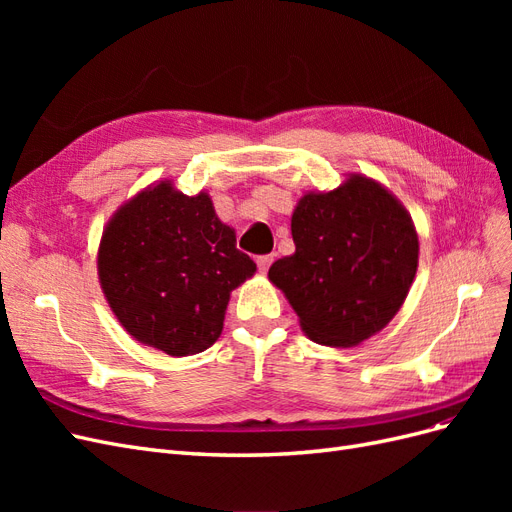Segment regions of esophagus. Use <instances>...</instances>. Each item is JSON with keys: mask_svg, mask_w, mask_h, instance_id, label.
Listing matches in <instances>:
<instances>
[{"mask_svg": "<svg viewBox=\"0 0 512 512\" xmlns=\"http://www.w3.org/2000/svg\"><path fill=\"white\" fill-rule=\"evenodd\" d=\"M271 262H273V254H265V256H258V258H256V265H258V269H260L262 273L269 271Z\"/></svg>", "mask_w": 512, "mask_h": 512, "instance_id": "34e87169", "label": "esophagus"}]
</instances>
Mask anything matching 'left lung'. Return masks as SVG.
Masks as SVG:
<instances>
[{
	"label": "left lung",
	"mask_w": 512,
	"mask_h": 512,
	"mask_svg": "<svg viewBox=\"0 0 512 512\" xmlns=\"http://www.w3.org/2000/svg\"><path fill=\"white\" fill-rule=\"evenodd\" d=\"M292 256L269 280L309 339L350 348L384 329L406 301L418 265L408 211L380 183L352 175L333 192L305 194L292 213Z\"/></svg>",
	"instance_id": "8db88e82"
}]
</instances>
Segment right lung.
<instances>
[{"label": "right lung", "instance_id": "obj_1", "mask_svg": "<svg viewBox=\"0 0 512 512\" xmlns=\"http://www.w3.org/2000/svg\"><path fill=\"white\" fill-rule=\"evenodd\" d=\"M254 271L211 198L185 196L168 181L115 213L98 252L100 284L123 329L170 356L215 344L230 292Z\"/></svg>", "mask_w": 512, "mask_h": 512}]
</instances>
